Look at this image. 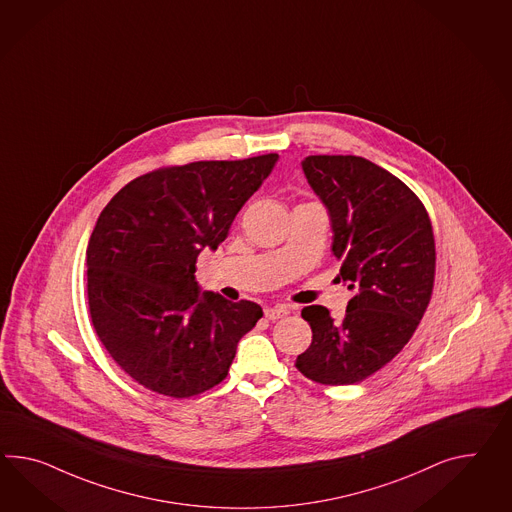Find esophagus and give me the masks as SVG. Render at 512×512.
<instances>
[{
    "label": "esophagus",
    "mask_w": 512,
    "mask_h": 512,
    "mask_svg": "<svg viewBox=\"0 0 512 512\" xmlns=\"http://www.w3.org/2000/svg\"><path fill=\"white\" fill-rule=\"evenodd\" d=\"M288 314L289 308L288 306H284V304H276V306H271V308H265V317L271 319V321L280 319V317H286Z\"/></svg>",
    "instance_id": "esophagus-1"
}]
</instances>
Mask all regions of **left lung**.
<instances>
[{"label":"left lung","mask_w":512,"mask_h":512,"mask_svg":"<svg viewBox=\"0 0 512 512\" xmlns=\"http://www.w3.org/2000/svg\"><path fill=\"white\" fill-rule=\"evenodd\" d=\"M332 226L338 278L354 295L341 319L325 306L302 308L312 343L295 366L319 384L367 379L399 353L431 301L433 226L407 185L358 156H308L301 163Z\"/></svg>","instance_id":"left-lung-1"}]
</instances>
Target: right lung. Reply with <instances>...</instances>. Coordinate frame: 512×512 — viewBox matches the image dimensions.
I'll list each match as a JSON object with an SVG mask.
<instances>
[{"label":"right lung","mask_w":512,"mask_h":512,"mask_svg":"<svg viewBox=\"0 0 512 512\" xmlns=\"http://www.w3.org/2000/svg\"><path fill=\"white\" fill-rule=\"evenodd\" d=\"M276 161L265 154L148 172L100 213L87 247L92 325L148 390L182 399L217 386L262 317L256 302L200 291L195 271L198 254L223 243Z\"/></svg>","instance_id":"right-lung-1"}]
</instances>
